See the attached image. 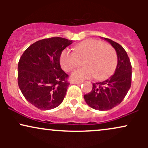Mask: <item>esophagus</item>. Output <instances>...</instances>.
I'll list each match as a JSON object with an SVG mask.
<instances>
[{"label": "esophagus", "mask_w": 148, "mask_h": 148, "mask_svg": "<svg viewBox=\"0 0 148 148\" xmlns=\"http://www.w3.org/2000/svg\"><path fill=\"white\" fill-rule=\"evenodd\" d=\"M82 82L83 81H72V84H82Z\"/></svg>", "instance_id": "obj_1"}]
</instances>
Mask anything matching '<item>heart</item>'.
<instances>
[{"mask_svg":"<svg viewBox=\"0 0 148 148\" xmlns=\"http://www.w3.org/2000/svg\"><path fill=\"white\" fill-rule=\"evenodd\" d=\"M84 67L72 72L71 79L81 81L95 76L98 80L108 77L115 70L117 64V53L115 49L108 44L99 40L88 39L74 47V52L64 49L60 56V63L63 70L71 72L84 59Z\"/></svg>","mask_w":148,"mask_h":148,"instance_id":"1","label":"heart"}]
</instances>
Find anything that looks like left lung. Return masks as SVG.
Here are the masks:
<instances>
[{
  "label": "left lung",
  "mask_w": 148,
  "mask_h": 148,
  "mask_svg": "<svg viewBox=\"0 0 148 148\" xmlns=\"http://www.w3.org/2000/svg\"><path fill=\"white\" fill-rule=\"evenodd\" d=\"M115 49L118 64L115 73L109 79L92 84L91 92L85 95L89 106L99 111H108L122 102L132 83V64L126 51L121 45L108 38H103Z\"/></svg>",
  "instance_id": "left-lung-1"
}]
</instances>
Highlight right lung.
Instances as JSON below:
<instances>
[{
    "instance_id": "add662e5",
    "label": "right lung",
    "mask_w": 148,
    "mask_h": 148,
    "mask_svg": "<svg viewBox=\"0 0 148 148\" xmlns=\"http://www.w3.org/2000/svg\"><path fill=\"white\" fill-rule=\"evenodd\" d=\"M72 40L51 37L31 45L18 63V85L28 102L41 110H50L63 101L69 83L61 69L60 56Z\"/></svg>"
}]
</instances>
